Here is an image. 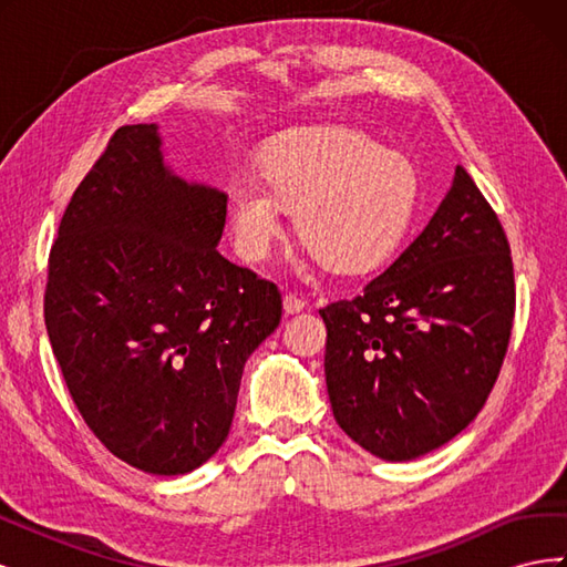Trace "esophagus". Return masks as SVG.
Returning a JSON list of instances; mask_svg holds the SVG:
<instances>
[{
    "label": "esophagus",
    "mask_w": 567,
    "mask_h": 567,
    "mask_svg": "<svg viewBox=\"0 0 567 567\" xmlns=\"http://www.w3.org/2000/svg\"><path fill=\"white\" fill-rule=\"evenodd\" d=\"M305 307H307V302L302 298H298L293 293H286L284 296V312L286 315H300Z\"/></svg>",
    "instance_id": "34e87169"
}]
</instances>
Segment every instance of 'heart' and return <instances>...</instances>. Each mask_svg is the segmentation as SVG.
Segmentation results:
<instances>
[{
  "label": "heart",
  "mask_w": 567,
  "mask_h": 567,
  "mask_svg": "<svg viewBox=\"0 0 567 567\" xmlns=\"http://www.w3.org/2000/svg\"><path fill=\"white\" fill-rule=\"evenodd\" d=\"M257 181L227 188V219L248 260H262L293 213L296 236L336 274H367L400 250L416 215L419 175L402 153L348 125L274 134L255 156Z\"/></svg>",
  "instance_id": "1"
}]
</instances>
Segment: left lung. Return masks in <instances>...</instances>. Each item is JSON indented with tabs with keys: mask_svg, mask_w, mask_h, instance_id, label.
<instances>
[{
	"mask_svg": "<svg viewBox=\"0 0 567 567\" xmlns=\"http://www.w3.org/2000/svg\"><path fill=\"white\" fill-rule=\"evenodd\" d=\"M513 312L504 227L456 165L452 188L416 241L357 298L319 310L338 425L385 461L442 447L485 406Z\"/></svg>",
	"mask_w": 567,
	"mask_h": 567,
	"instance_id": "obj_1",
	"label": "left lung"
}]
</instances>
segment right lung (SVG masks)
Returning a JSON list of instances; mask_svg holds the SVG:
<instances>
[{
    "label": "right lung",
    "instance_id": "obj_1",
    "mask_svg": "<svg viewBox=\"0 0 567 567\" xmlns=\"http://www.w3.org/2000/svg\"><path fill=\"white\" fill-rule=\"evenodd\" d=\"M158 125H125L63 213L44 323L92 433L130 466L184 475L227 440L244 367L281 293L217 252L227 194L163 161Z\"/></svg>",
    "mask_w": 567,
    "mask_h": 567
}]
</instances>
